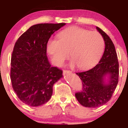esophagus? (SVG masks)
<instances>
[{"label":"esophagus","mask_w":128,"mask_h":128,"mask_svg":"<svg viewBox=\"0 0 128 128\" xmlns=\"http://www.w3.org/2000/svg\"><path fill=\"white\" fill-rule=\"evenodd\" d=\"M72 72L70 71V70H64V71H63V73H64V74H68V73H71Z\"/></svg>","instance_id":"34e87169"}]
</instances>
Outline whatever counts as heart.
Instances as JSON below:
<instances>
[{"label": "heart", "instance_id": "b5f03b06", "mask_svg": "<svg viewBox=\"0 0 128 128\" xmlns=\"http://www.w3.org/2000/svg\"><path fill=\"white\" fill-rule=\"evenodd\" d=\"M59 39H50L47 51L52 61L61 66L70 56L71 64L80 69H87L100 60L104 50V40L101 34L82 28L72 27L61 31Z\"/></svg>", "mask_w": 128, "mask_h": 128}]
</instances>
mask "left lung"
Instances as JSON below:
<instances>
[{
  "label": "left lung",
  "instance_id": "left-lung-1",
  "mask_svg": "<svg viewBox=\"0 0 128 128\" xmlns=\"http://www.w3.org/2000/svg\"><path fill=\"white\" fill-rule=\"evenodd\" d=\"M96 28L105 42V50L100 60L88 70L76 73L82 81V90L75 94L82 106L88 108L102 106L111 99L118 83L119 63L115 46L109 36L101 28ZM109 75L107 84L104 81Z\"/></svg>",
  "mask_w": 128,
  "mask_h": 128
}]
</instances>
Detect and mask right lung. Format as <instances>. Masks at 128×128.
Listing matches in <instances>:
<instances>
[{
  "label": "right lung",
  "instance_id": "right-lung-1",
  "mask_svg": "<svg viewBox=\"0 0 128 128\" xmlns=\"http://www.w3.org/2000/svg\"><path fill=\"white\" fill-rule=\"evenodd\" d=\"M65 23L38 24L17 40L11 58L10 79L18 98L37 106L48 102L53 86L62 78V70L52 67L46 56L48 40Z\"/></svg>",
  "mask_w": 128,
  "mask_h": 128
}]
</instances>
